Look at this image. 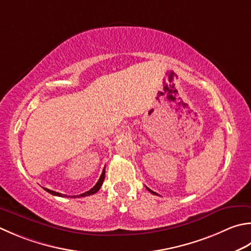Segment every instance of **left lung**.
Instances as JSON below:
<instances>
[{
    "instance_id": "obj_1",
    "label": "left lung",
    "mask_w": 251,
    "mask_h": 251,
    "mask_svg": "<svg viewBox=\"0 0 251 251\" xmlns=\"http://www.w3.org/2000/svg\"><path fill=\"white\" fill-rule=\"evenodd\" d=\"M147 189H148V190L150 191V193H151V194H153V195H156V193H154V191H152V190H151V189H149L148 187H147Z\"/></svg>"
}]
</instances>
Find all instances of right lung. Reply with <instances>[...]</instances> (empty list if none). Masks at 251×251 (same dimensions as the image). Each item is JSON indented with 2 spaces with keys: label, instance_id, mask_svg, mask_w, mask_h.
Instances as JSON below:
<instances>
[{
  "label": "right lung",
  "instance_id": "obj_1",
  "mask_svg": "<svg viewBox=\"0 0 251 251\" xmlns=\"http://www.w3.org/2000/svg\"><path fill=\"white\" fill-rule=\"evenodd\" d=\"M104 177H105V166H104V169H103V171H102V174H101V176H100V178H99V180L97 181V184L93 186V187L90 189V190H88V191H86V193H83V194H81V195H78V196H70L71 198H77V197H86V196H91V195H93V194H96L97 191H99V189L101 188V186H102V184H103V180H104ZM46 189V191H48V193H50L51 195H53V196H58V197H68V196H66V195H63V194H60V193H56V191H53V190H50V189H48V188H44Z\"/></svg>",
  "mask_w": 251,
  "mask_h": 251
}]
</instances>
